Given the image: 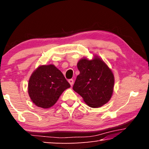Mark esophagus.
Returning <instances> with one entry per match:
<instances>
[{
	"mask_svg": "<svg viewBox=\"0 0 149 149\" xmlns=\"http://www.w3.org/2000/svg\"><path fill=\"white\" fill-rule=\"evenodd\" d=\"M68 82L70 83V84L71 85V86H72L73 85H74V80H73L72 79H70L68 80Z\"/></svg>",
	"mask_w": 149,
	"mask_h": 149,
	"instance_id": "esophagus-1",
	"label": "esophagus"
}]
</instances>
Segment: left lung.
<instances>
[{"label":"left lung","instance_id":"8db88e82","mask_svg":"<svg viewBox=\"0 0 149 149\" xmlns=\"http://www.w3.org/2000/svg\"><path fill=\"white\" fill-rule=\"evenodd\" d=\"M79 74L73 89L91 108H99L109 101L114 91V76L112 70L99 56L86 57L77 62Z\"/></svg>","mask_w":149,"mask_h":149}]
</instances>
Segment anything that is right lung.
<instances>
[{"label": "right lung", "instance_id": "add662e5", "mask_svg": "<svg viewBox=\"0 0 149 149\" xmlns=\"http://www.w3.org/2000/svg\"><path fill=\"white\" fill-rule=\"evenodd\" d=\"M70 85L62 73L53 64L41 65L29 77L28 94L37 107L49 108Z\"/></svg>", "mask_w": 149, "mask_h": 149}]
</instances>
